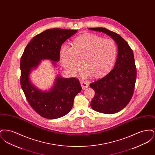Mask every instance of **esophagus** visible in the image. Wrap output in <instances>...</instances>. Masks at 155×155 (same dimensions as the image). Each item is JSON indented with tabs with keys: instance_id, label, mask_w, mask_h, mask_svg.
<instances>
[{
	"instance_id": "1",
	"label": "esophagus",
	"mask_w": 155,
	"mask_h": 155,
	"mask_svg": "<svg viewBox=\"0 0 155 155\" xmlns=\"http://www.w3.org/2000/svg\"><path fill=\"white\" fill-rule=\"evenodd\" d=\"M81 87L82 90H85L88 88L89 84L88 82H85V81H82L81 82Z\"/></svg>"
}]
</instances>
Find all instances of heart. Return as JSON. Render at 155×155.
I'll list each match as a JSON object with an SVG mask.
<instances>
[{"instance_id": "obj_1", "label": "heart", "mask_w": 155, "mask_h": 155, "mask_svg": "<svg viewBox=\"0 0 155 155\" xmlns=\"http://www.w3.org/2000/svg\"><path fill=\"white\" fill-rule=\"evenodd\" d=\"M116 42L109 39L92 33H86L74 39L72 47L63 45L60 51V58L63 67L70 74H76L81 66L84 67L82 75L101 77L107 74L117 56Z\"/></svg>"}]
</instances>
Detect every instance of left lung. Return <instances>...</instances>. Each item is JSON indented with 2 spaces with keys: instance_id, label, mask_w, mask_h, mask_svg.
Wrapping results in <instances>:
<instances>
[{
  "instance_id": "8db88e82",
  "label": "left lung",
  "mask_w": 155,
  "mask_h": 155,
  "mask_svg": "<svg viewBox=\"0 0 155 155\" xmlns=\"http://www.w3.org/2000/svg\"><path fill=\"white\" fill-rule=\"evenodd\" d=\"M102 32L116 42L118 56L113 69L103 78L90 84L95 96L91 101L93 110L104 114H114L121 110L133 97L137 78V69L133 50L117 33L105 28H90Z\"/></svg>"
}]
</instances>
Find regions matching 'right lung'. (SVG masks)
I'll list each match as a JSON object with an SVG mask.
<instances>
[{
    "mask_svg": "<svg viewBox=\"0 0 155 155\" xmlns=\"http://www.w3.org/2000/svg\"><path fill=\"white\" fill-rule=\"evenodd\" d=\"M77 32L76 30L61 28L46 30L32 39L21 58V88L31 107L44 118H60L69 113L75 96L81 92V84L77 78H65L58 75L51 90L42 91L31 83L29 74L41 60L58 61L61 45ZM53 64H56L54 62Z\"/></svg>",
    "mask_w": 155,
    "mask_h": 155,
    "instance_id": "add662e5",
    "label": "right lung"
}]
</instances>
